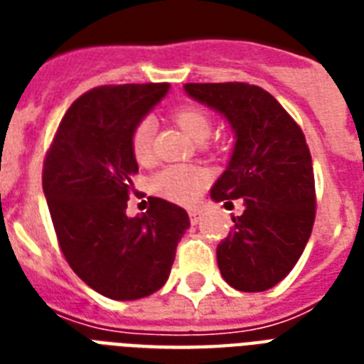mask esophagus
Wrapping results in <instances>:
<instances>
[{"mask_svg": "<svg viewBox=\"0 0 364 364\" xmlns=\"http://www.w3.org/2000/svg\"><path fill=\"white\" fill-rule=\"evenodd\" d=\"M188 219H191V223H193V225H196V223H198L200 219H202V211H200V210H191V211H188Z\"/></svg>", "mask_w": 364, "mask_h": 364, "instance_id": "34e87169", "label": "esophagus"}]
</instances>
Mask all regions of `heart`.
Returning <instances> with one entry per match:
<instances>
[{
  "label": "heart",
  "mask_w": 364,
  "mask_h": 364,
  "mask_svg": "<svg viewBox=\"0 0 364 364\" xmlns=\"http://www.w3.org/2000/svg\"><path fill=\"white\" fill-rule=\"evenodd\" d=\"M173 121L181 126L193 139H204L211 132L210 113L198 105H181L176 107ZM153 139H154V122L153 119H141L130 134V151L137 162H149L153 159ZM210 183V173L200 166H168L160 170L153 177V191L162 198H168L177 204H194L204 193V188Z\"/></svg>",
  "instance_id": "b5f03b06"
}]
</instances>
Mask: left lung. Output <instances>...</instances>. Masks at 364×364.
<instances>
[{
  "label": "left lung",
  "instance_id": "1",
  "mask_svg": "<svg viewBox=\"0 0 364 364\" xmlns=\"http://www.w3.org/2000/svg\"><path fill=\"white\" fill-rule=\"evenodd\" d=\"M188 96L227 117L232 159L211 188L245 210L217 245L225 282L243 293L274 287L304 251L316 219V181L304 132L270 92L249 82H187Z\"/></svg>",
  "mask_w": 364,
  "mask_h": 364
}]
</instances>
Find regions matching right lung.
Segmentation results:
<instances>
[{"instance_id":"obj_1","label":"right lung","mask_w":364,"mask_h":364,"mask_svg":"<svg viewBox=\"0 0 364 364\" xmlns=\"http://www.w3.org/2000/svg\"><path fill=\"white\" fill-rule=\"evenodd\" d=\"M168 82L104 85L65 111L43 162V193L68 264L113 300L143 299L170 276L191 221L168 200L126 217L137 162L132 128L168 92Z\"/></svg>"}]
</instances>
